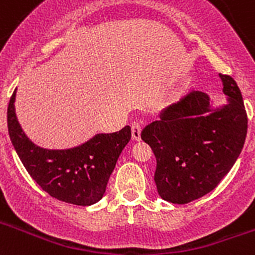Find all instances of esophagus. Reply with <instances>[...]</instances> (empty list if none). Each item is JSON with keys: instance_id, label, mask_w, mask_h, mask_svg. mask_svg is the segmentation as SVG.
Instances as JSON below:
<instances>
[{"instance_id": "1", "label": "esophagus", "mask_w": 255, "mask_h": 255, "mask_svg": "<svg viewBox=\"0 0 255 255\" xmlns=\"http://www.w3.org/2000/svg\"><path fill=\"white\" fill-rule=\"evenodd\" d=\"M140 132H141V124L139 121L131 123V134L134 140H140Z\"/></svg>"}]
</instances>
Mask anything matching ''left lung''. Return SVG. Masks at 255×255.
<instances>
[{
    "mask_svg": "<svg viewBox=\"0 0 255 255\" xmlns=\"http://www.w3.org/2000/svg\"><path fill=\"white\" fill-rule=\"evenodd\" d=\"M220 78L224 105L213 106L206 93L190 91L141 131L157 159V191L170 203L186 204L208 194L244 147L248 119L242 93L231 76Z\"/></svg>",
    "mask_w": 255,
    "mask_h": 255,
    "instance_id": "left-lung-1",
    "label": "left lung"
}]
</instances>
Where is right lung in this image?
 <instances>
[{"label":"right lung","mask_w":255,"mask_h":255,"mask_svg":"<svg viewBox=\"0 0 255 255\" xmlns=\"http://www.w3.org/2000/svg\"><path fill=\"white\" fill-rule=\"evenodd\" d=\"M16 89L7 108L11 143L28 173L51 197L76 206H91L102 199L116 162L131 138V128L93 138L66 149L37 145L22 130L15 112Z\"/></svg>","instance_id":"right-lung-1"}]
</instances>
